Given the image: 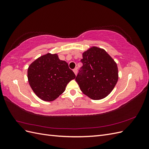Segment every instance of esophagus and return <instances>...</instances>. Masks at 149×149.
Here are the masks:
<instances>
[{
	"mask_svg": "<svg viewBox=\"0 0 149 149\" xmlns=\"http://www.w3.org/2000/svg\"><path fill=\"white\" fill-rule=\"evenodd\" d=\"M73 72H74V73L76 75L77 74V73H78V70H77V68H74V70H73Z\"/></svg>",
	"mask_w": 149,
	"mask_h": 149,
	"instance_id": "esophagus-1",
	"label": "esophagus"
}]
</instances>
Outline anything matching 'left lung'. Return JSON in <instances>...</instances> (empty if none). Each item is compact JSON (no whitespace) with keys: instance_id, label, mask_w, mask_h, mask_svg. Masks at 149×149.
Wrapping results in <instances>:
<instances>
[{"instance_id":"left-lung-1","label":"left lung","mask_w":149,"mask_h":149,"mask_svg":"<svg viewBox=\"0 0 149 149\" xmlns=\"http://www.w3.org/2000/svg\"><path fill=\"white\" fill-rule=\"evenodd\" d=\"M83 66L76 81L83 94L94 100L106 97L114 88L119 78L115 61L104 49L92 47L83 53Z\"/></svg>"}]
</instances>
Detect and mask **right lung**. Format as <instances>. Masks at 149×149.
<instances>
[{
	"instance_id": "obj_1",
	"label": "right lung",
	"mask_w": 149,
	"mask_h": 149,
	"mask_svg": "<svg viewBox=\"0 0 149 149\" xmlns=\"http://www.w3.org/2000/svg\"><path fill=\"white\" fill-rule=\"evenodd\" d=\"M27 77L36 95L43 101H52L65 91L68 83L76 76L68 64L60 60L56 53H48L30 65Z\"/></svg>"
}]
</instances>
